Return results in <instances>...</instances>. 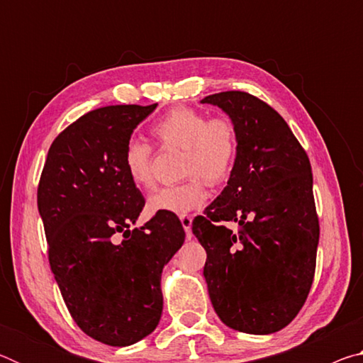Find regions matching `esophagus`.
Wrapping results in <instances>:
<instances>
[{
    "label": "esophagus",
    "instance_id": "34e87169",
    "mask_svg": "<svg viewBox=\"0 0 363 363\" xmlns=\"http://www.w3.org/2000/svg\"><path fill=\"white\" fill-rule=\"evenodd\" d=\"M181 224H182V227H184V230H186V235H187V238L190 240V238H192V216H190V214H181Z\"/></svg>",
    "mask_w": 363,
    "mask_h": 363
}]
</instances>
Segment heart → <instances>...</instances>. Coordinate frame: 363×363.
<instances>
[{
	"label": "heart",
	"instance_id": "1",
	"mask_svg": "<svg viewBox=\"0 0 363 363\" xmlns=\"http://www.w3.org/2000/svg\"><path fill=\"white\" fill-rule=\"evenodd\" d=\"M160 150H182V184L162 187L147 200L150 213L184 214L206 200V182L219 186L229 179L238 153L237 126L229 116H208L192 107H176L152 126ZM123 167L134 187L149 190L155 184L153 149L139 139L128 140Z\"/></svg>",
	"mask_w": 363,
	"mask_h": 363
}]
</instances>
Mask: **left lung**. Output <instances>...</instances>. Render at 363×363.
Returning <instances> with one entry per match:
<instances>
[{
  "label": "left lung",
  "mask_w": 363,
  "mask_h": 363,
  "mask_svg": "<svg viewBox=\"0 0 363 363\" xmlns=\"http://www.w3.org/2000/svg\"><path fill=\"white\" fill-rule=\"evenodd\" d=\"M201 102L229 113L238 133L229 182L192 223L211 303L233 330L274 333L298 315L314 281L320 225L309 157L256 96L224 91ZM227 222H238V232Z\"/></svg>",
  "instance_id": "1"
}]
</instances>
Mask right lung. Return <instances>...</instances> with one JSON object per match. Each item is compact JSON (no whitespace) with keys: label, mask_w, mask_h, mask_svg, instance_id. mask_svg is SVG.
<instances>
[{"label":"right lung","mask_w":363,"mask_h":363,"mask_svg":"<svg viewBox=\"0 0 363 363\" xmlns=\"http://www.w3.org/2000/svg\"><path fill=\"white\" fill-rule=\"evenodd\" d=\"M152 106H107L54 139L38 184L49 266L67 309L93 340L130 346L160 322L162 270L186 232L174 213L131 229L145 200L123 167L131 133Z\"/></svg>","instance_id":"1"}]
</instances>
